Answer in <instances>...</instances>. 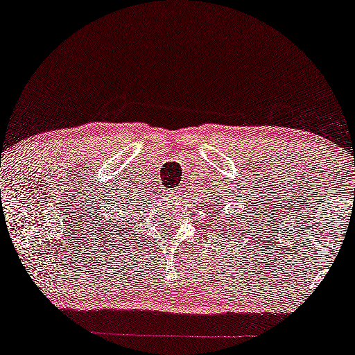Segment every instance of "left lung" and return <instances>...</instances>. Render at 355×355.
<instances>
[{
    "instance_id": "obj_1",
    "label": "left lung",
    "mask_w": 355,
    "mask_h": 355,
    "mask_svg": "<svg viewBox=\"0 0 355 355\" xmlns=\"http://www.w3.org/2000/svg\"><path fill=\"white\" fill-rule=\"evenodd\" d=\"M216 202H218V199H216ZM221 208L223 207H213V210H215V211H213V216H215V215H219V210H221ZM246 208V207H245ZM246 215H250V213L248 211H246ZM246 215H241L240 218H239V223H237V226H240L241 227V223H243V226H245V223H246V226H248V221H250V218L248 219H245V216ZM227 227V226H226ZM235 229V227H234ZM230 230V229H229ZM224 235H226V237H227V232H224ZM246 235H248V234H246L245 232V239H246ZM230 237H232V235H230ZM239 237L241 239V235H239Z\"/></svg>"
}]
</instances>
